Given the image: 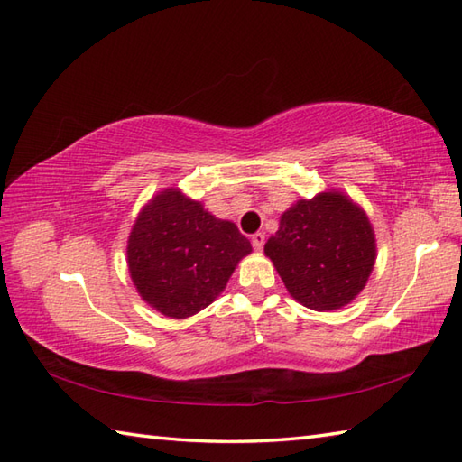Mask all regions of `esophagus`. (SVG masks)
Returning <instances> with one entry per match:
<instances>
[{
  "label": "esophagus",
  "instance_id": "esophagus-1",
  "mask_svg": "<svg viewBox=\"0 0 462 462\" xmlns=\"http://www.w3.org/2000/svg\"><path fill=\"white\" fill-rule=\"evenodd\" d=\"M263 242H266V236H263V234L262 232H256V234H254V236H252V246H254V250H262L263 248Z\"/></svg>",
  "mask_w": 462,
  "mask_h": 462
}]
</instances>
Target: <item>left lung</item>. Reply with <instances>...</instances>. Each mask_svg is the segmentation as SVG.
<instances>
[{
	"instance_id": "obj_1",
	"label": "left lung",
	"mask_w": 462,
	"mask_h": 462,
	"mask_svg": "<svg viewBox=\"0 0 462 462\" xmlns=\"http://www.w3.org/2000/svg\"><path fill=\"white\" fill-rule=\"evenodd\" d=\"M263 252L290 296L316 311L339 310L356 300L377 256L367 214L336 190L298 200L283 212Z\"/></svg>"
}]
</instances>
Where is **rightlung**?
<instances>
[{
    "label": "right lung",
    "instance_id": "add662e5",
    "mask_svg": "<svg viewBox=\"0 0 462 462\" xmlns=\"http://www.w3.org/2000/svg\"><path fill=\"white\" fill-rule=\"evenodd\" d=\"M252 252L236 224L199 200L166 189L134 220L126 263L136 291L166 318L184 319L220 296L238 262Z\"/></svg>",
    "mask_w": 462,
    "mask_h": 462
}]
</instances>
